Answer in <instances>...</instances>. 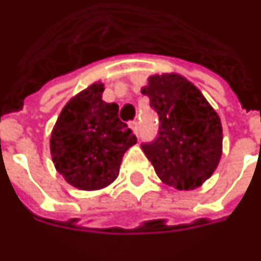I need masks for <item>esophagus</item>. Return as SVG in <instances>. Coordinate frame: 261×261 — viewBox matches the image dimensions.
Returning a JSON list of instances; mask_svg holds the SVG:
<instances>
[{"instance_id": "obj_1", "label": "esophagus", "mask_w": 261, "mask_h": 261, "mask_svg": "<svg viewBox=\"0 0 261 261\" xmlns=\"http://www.w3.org/2000/svg\"><path fill=\"white\" fill-rule=\"evenodd\" d=\"M128 127H130L131 130L134 131V134H136V136H138V123H137L136 120L130 121V123H128Z\"/></svg>"}]
</instances>
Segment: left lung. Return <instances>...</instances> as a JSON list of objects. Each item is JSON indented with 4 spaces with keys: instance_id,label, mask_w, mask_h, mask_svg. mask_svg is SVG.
Instances as JSON below:
<instances>
[{
    "instance_id": "obj_1",
    "label": "left lung",
    "mask_w": 261,
    "mask_h": 261,
    "mask_svg": "<svg viewBox=\"0 0 261 261\" xmlns=\"http://www.w3.org/2000/svg\"><path fill=\"white\" fill-rule=\"evenodd\" d=\"M160 117L158 136L143 143L156 175L179 191L200 187L222 155V124L199 89L176 73L154 74L141 90Z\"/></svg>"
}]
</instances>
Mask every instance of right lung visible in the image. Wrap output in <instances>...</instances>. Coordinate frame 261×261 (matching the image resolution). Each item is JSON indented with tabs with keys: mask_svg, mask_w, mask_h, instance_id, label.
Listing matches in <instances>:
<instances>
[{
	"mask_svg": "<svg viewBox=\"0 0 261 261\" xmlns=\"http://www.w3.org/2000/svg\"><path fill=\"white\" fill-rule=\"evenodd\" d=\"M103 90V83H93L70 99L50 136L55 168L83 191L110 185L118 176L124 152L137 143L118 118V106L101 100Z\"/></svg>",
	"mask_w": 261,
	"mask_h": 261,
	"instance_id": "right-lung-1",
	"label": "right lung"
}]
</instances>
